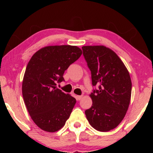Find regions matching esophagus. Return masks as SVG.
Returning <instances> with one entry per match:
<instances>
[{"instance_id":"obj_1","label":"esophagus","mask_w":153,"mask_h":153,"mask_svg":"<svg viewBox=\"0 0 153 153\" xmlns=\"http://www.w3.org/2000/svg\"><path fill=\"white\" fill-rule=\"evenodd\" d=\"M82 97H83V95H78V96H76V100H81V99H82Z\"/></svg>"}]
</instances>
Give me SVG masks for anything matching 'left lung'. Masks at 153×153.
<instances>
[{
	"instance_id": "left-lung-1",
	"label": "left lung",
	"mask_w": 153,
	"mask_h": 153,
	"mask_svg": "<svg viewBox=\"0 0 153 153\" xmlns=\"http://www.w3.org/2000/svg\"><path fill=\"white\" fill-rule=\"evenodd\" d=\"M83 54L91 72L90 95L93 104L85 114L96 130L108 131L118 126L128 109L131 93L129 72L114 51L104 46H83Z\"/></svg>"
}]
</instances>
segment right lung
<instances>
[{
  "instance_id": "obj_1",
  "label": "right lung",
  "mask_w": 153,
  "mask_h": 153,
  "mask_svg": "<svg viewBox=\"0 0 153 153\" xmlns=\"http://www.w3.org/2000/svg\"><path fill=\"white\" fill-rule=\"evenodd\" d=\"M81 54L76 46H48L35 52L27 65L23 97L33 122L42 130L57 131L70 118L76 99L56 84L64 81L65 71Z\"/></svg>"
}]
</instances>
